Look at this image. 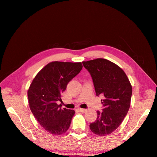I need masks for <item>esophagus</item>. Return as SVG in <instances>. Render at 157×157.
Wrapping results in <instances>:
<instances>
[{
	"mask_svg": "<svg viewBox=\"0 0 157 157\" xmlns=\"http://www.w3.org/2000/svg\"><path fill=\"white\" fill-rule=\"evenodd\" d=\"M78 110L80 112H82V113H85V112L86 111V109H81V108H79V109H78Z\"/></svg>",
	"mask_w": 157,
	"mask_h": 157,
	"instance_id": "1",
	"label": "esophagus"
}]
</instances>
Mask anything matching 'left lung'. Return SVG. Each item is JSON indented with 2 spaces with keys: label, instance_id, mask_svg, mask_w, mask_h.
<instances>
[{
  "label": "left lung",
  "instance_id": "8db88e82",
  "mask_svg": "<svg viewBox=\"0 0 157 157\" xmlns=\"http://www.w3.org/2000/svg\"><path fill=\"white\" fill-rule=\"evenodd\" d=\"M82 64L92 77L96 96H104L102 111H97V119L90 124V130L101 137L108 135L119 127L128 113L131 84L120 67L105 59L82 61Z\"/></svg>",
  "mask_w": 157,
  "mask_h": 157
}]
</instances>
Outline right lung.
<instances>
[{
    "mask_svg": "<svg viewBox=\"0 0 157 157\" xmlns=\"http://www.w3.org/2000/svg\"><path fill=\"white\" fill-rule=\"evenodd\" d=\"M81 62L52 61L33 80L27 92L29 107L37 122L49 133L61 135L68 130L75 111L61 108V94L82 70Z\"/></svg>",
    "mask_w": 157,
    "mask_h": 157,
    "instance_id": "obj_1",
    "label": "right lung"
}]
</instances>
